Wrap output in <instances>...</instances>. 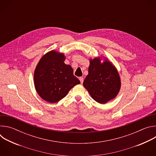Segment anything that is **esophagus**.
Returning a JSON list of instances; mask_svg holds the SVG:
<instances>
[{"mask_svg": "<svg viewBox=\"0 0 156 156\" xmlns=\"http://www.w3.org/2000/svg\"><path fill=\"white\" fill-rule=\"evenodd\" d=\"M79 80H80V82H81V83L82 84L83 83V81H84V79H83V77H80V78H79Z\"/></svg>", "mask_w": 156, "mask_h": 156, "instance_id": "obj_1", "label": "esophagus"}]
</instances>
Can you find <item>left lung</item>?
<instances>
[{
    "label": "left lung",
    "mask_w": 156,
    "mask_h": 156,
    "mask_svg": "<svg viewBox=\"0 0 156 156\" xmlns=\"http://www.w3.org/2000/svg\"><path fill=\"white\" fill-rule=\"evenodd\" d=\"M99 56L90 58L88 75L83 86L97 102L104 104L118 95L121 87V79L115 65L107 57Z\"/></svg>",
    "instance_id": "left-lung-1"
}]
</instances>
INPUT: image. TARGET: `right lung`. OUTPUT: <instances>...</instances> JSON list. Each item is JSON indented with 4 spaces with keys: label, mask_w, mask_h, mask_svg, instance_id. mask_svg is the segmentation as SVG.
Here are the masks:
<instances>
[{
    "label": "right lung",
    "mask_w": 156,
    "mask_h": 156,
    "mask_svg": "<svg viewBox=\"0 0 156 156\" xmlns=\"http://www.w3.org/2000/svg\"><path fill=\"white\" fill-rule=\"evenodd\" d=\"M64 54L52 50L44 54L34 73L35 90L44 101L55 103L65 98L75 85L80 83L73 75L71 65H66Z\"/></svg>",
    "instance_id": "add662e5"
}]
</instances>
